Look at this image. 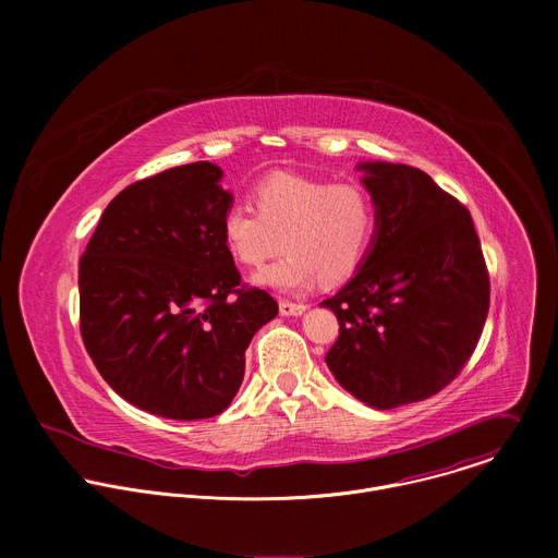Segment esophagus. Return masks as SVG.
<instances>
[{
  "label": "esophagus",
  "mask_w": 558,
  "mask_h": 558,
  "mask_svg": "<svg viewBox=\"0 0 558 558\" xmlns=\"http://www.w3.org/2000/svg\"><path fill=\"white\" fill-rule=\"evenodd\" d=\"M308 306L302 304V302H289V300H282L280 302V313L282 315H302Z\"/></svg>",
  "instance_id": "34e87169"
}]
</instances>
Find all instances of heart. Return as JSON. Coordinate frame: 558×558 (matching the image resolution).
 Masks as SVG:
<instances>
[{
    "label": "heart",
    "instance_id": "heart-1",
    "mask_svg": "<svg viewBox=\"0 0 558 558\" xmlns=\"http://www.w3.org/2000/svg\"><path fill=\"white\" fill-rule=\"evenodd\" d=\"M256 209L233 203L222 216V241L245 267H260L280 247L287 254L254 282L300 293L317 280L340 282L364 263L377 207L362 185H333L295 174H271L252 192Z\"/></svg>",
    "mask_w": 558,
    "mask_h": 558
}]
</instances>
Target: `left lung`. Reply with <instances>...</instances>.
<instances>
[{
  "instance_id": "8db88e82",
  "label": "left lung",
  "mask_w": 558,
  "mask_h": 558,
  "mask_svg": "<svg viewBox=\"0 0 558 558\" xmlns=\"http://www.w3.org/2000/svg\"><path fill=\"white\" fill-rule=\"evenodd\" d=\"M377 225L355 276L320 306L340 336L325 362L371 409L422 402L448 386L482 338L490 278L470 211L426 172L360 163Z\"/></svg>"
}]
</instances>
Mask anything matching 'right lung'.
<instances>
[{
    "instance_id": "obj_1",
    "label": "right lung",
    "mask_w": 558,
    "mask_h": 558,
    "mask_svg": "<svg viewBox=\"0 0 558 558\" xmlns=\"http://www.w3.org/2000/svg\"><path fill=\"white\" fill-rule=\"evenodd\" d=\"M198 161L117 194L78 260L82 338L101 377L168 420L220 415L245 377L254 333L276 300L241 284L222 241L233 196Z\"/></svg>"
}]
</instances>
